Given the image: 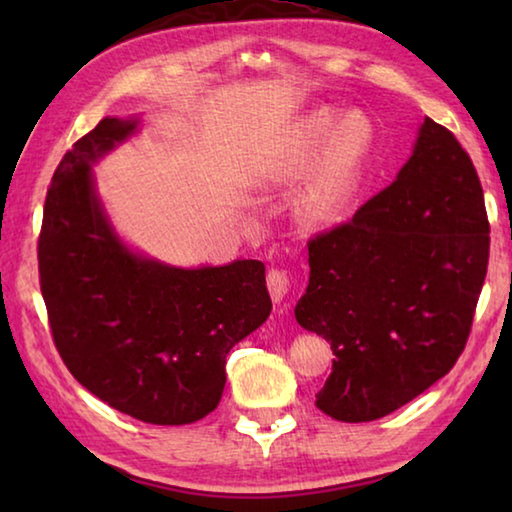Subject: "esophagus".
Segmentation results:
<instances>
[{
    "label": "esophagus",
    "instance_id": "34e87169",
    "mask_svg": "<svg viewBox=\"0 0 512 512\" xmlns=\"http://www.w3.org/2000/svg\"><path fill=\"white\" fill-rule=\"evenodd\" d=\"M266 284H268V291H271V298L275 302H280L284 296L289 293V275L287 271H280V268H271L266 275Z\"/></svg>",
    "mask_w": 512,
    "mask_h": 512
}]
</instances>
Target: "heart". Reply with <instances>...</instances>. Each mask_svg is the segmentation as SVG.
<instances>
[{"mask_svg":"<svg viewBox=\"0 0 512 512\" xmlns=\"http://www.w3.org/2000/svg\"><path fill=\"white\" fill-rule=\"evenodd\" d=\"M370 121L359 112L323 108L298 121L266 164L273 183L309 178L298 201V214L311 228L339 225L361 192L372 151Z\"/></svg>","mask_w":512,"mask_h":512,"instance_id":"heart-1","label":"heart"}]
</instances>
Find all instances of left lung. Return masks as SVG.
Here are the masks:
<instances>
[{"instance_id": "left-lung-1", "label": "left lung", "mask_w": 512, "mask_h": 512, "mask_svg": "<svg viewBox=\"0 0 512 512\" xmlns=\"http://www.w3.org/2000/svg\"><path fill=\"white\" fill-rule=\"evenodd\" d=\"M488 255L474 164L454 133L427 117L393 183L348 223L309 239L296 320L336 354L318 409L370 422L445 377L470 336Z\"/></svg>"}]
</instances>
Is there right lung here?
<instances>
[{
  "instance_id": "add662e5",
  "label": "right lung",
  "mask_w": 512,
  "mask_h": 512,
  "mask_svg": "<svg viewBox=\"0 0 512 512\" xmlns=\"http://www.w3.org/2000/svg\"><path fill=\"white\" fill-rule=\"evenodd\" d=\"M135 131L137 119L106 117L60 160L38 239L40 291L81 386L135 420L189 424L216 409L225 357L273 305L257 259L176 268L117 237L92 164Z\"/></svg>"
}]
</instances>
